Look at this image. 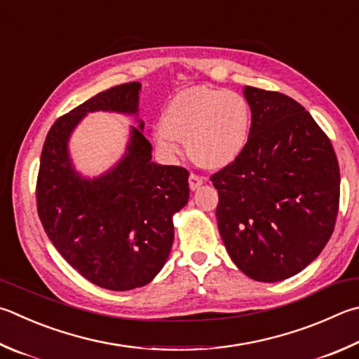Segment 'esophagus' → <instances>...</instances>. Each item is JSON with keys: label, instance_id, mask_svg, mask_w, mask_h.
Segmentation results:
<instances>
[{"label": "esophagus", "instance_id": "esophagus-1", "mask_svg": "<svg viewBox=\"0 0 359 359\" xmlns=\"http://www.w3.org/2000/svg\"><path fill=\"white\" fill-rule=\"evenodd\" d=\"M188 184H190V188L194 191V190H198V188H199L202 184H204V179H202L201 175L191 172V174H190V179H188Z\"/></svg>", "mask_w": 359, "mask_h": 359}]
</instances>
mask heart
Instances as JSON below:
<instances>
[{
    "instance_id": "obj_1",
    "label": "heart",
    "mask_w": 359,
    "mask_h": 359,
    "mask_svg": "<svg viewBox=\"0 0 359 359\" xmlns=\"http://www.w3.org/2000/svg\"><path fill=\"white\" fill-rule=\"evenodd\" d=\"M251 107L242 94L210 86L182 89L163 109V127L154 132L155 144L168 157L188 152L199 166L221 169L232 165L246 149L251 133Z\"/></svg>"
}]
</instances>
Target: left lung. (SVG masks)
Wrapping results in <instances>:
<instances>
[{"instance_id": "obj_1", "label": "left lung", "mask_w": 359, "mask_h": 359, "mask_svg": "<svg viewBox=\"0 0 359 359\" xmlns=\"http://www.w3.org/2000/svg\"><path fill=\"white\" fill-rule=\"evenodd\" d=\"M251 107L243 154L213 174L219 236L246 276L276 283L306 269L327 245L341 174L323 130L281 93L245 86Z\"/></svg>"}]
</instances>
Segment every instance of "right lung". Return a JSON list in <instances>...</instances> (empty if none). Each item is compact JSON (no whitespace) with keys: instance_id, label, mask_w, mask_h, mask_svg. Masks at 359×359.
<instances>
[{"instance_id":"right-lung-1","label":"right lung","mask_w":359,"mask_h":359,"mask_svg":"<svg viewBox=\"0 0 359 359\" xmlns=\"http://www.w3.org/2000/svg\"><path fill=\"white\" fill-rule=\"evenodd\" d=\"M140 90L141 83L119 84L61 116L45 138L37 175V213L51 243L83 278L109 290L142 287L158 275L174 242L172 215L190 198L185 168L152 161L142 121L105 174L86 179L72 165L69 138L83 117L138 116Z\"/></svg>"}]
</instances>
